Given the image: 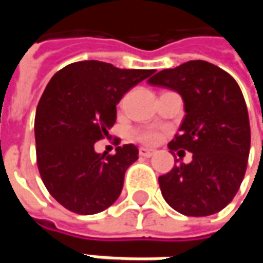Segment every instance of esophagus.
<instances>
[{
  "instance_id": "esophagus-1",
  "label": "esophagus",
  "mask_w": 263,
  "mask_h": 263,
  "mask_svg": "<svg viewBox=\"0 0 263 263\" xmlns=\"http://www.w3.org/2000/svg\"><path fill=\"white\" fill-rule=\"evenodd\" d=\"M139 154H140V157L151 158V157H154V155L157 154V151H155V149H147V147H140Z\"/></svg>"
}]
</instances>
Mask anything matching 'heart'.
<instances>
[{
	"label": "heart",
	"mask_w": 263,
	"mask_h": 263,
	"mask_svg": "<svg viewBox=\"0 0 263 263\" xmlns=\"http://www.w3.org/2000/svg\"><path fill=\"white\" fill-rule=\"evenodd\" d=\"M136 137L140 142H143V143L152 145V143L158 142L159 133H158L157 130H154V128H145V130H139L136 133Z\"/></svg>",
	"instance_id": "obj_1"
}]
</instances>
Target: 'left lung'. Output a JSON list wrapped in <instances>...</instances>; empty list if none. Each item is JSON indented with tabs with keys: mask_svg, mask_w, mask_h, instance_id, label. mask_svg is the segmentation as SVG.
Listing matches in <instances>:
<instances>
[{
	"mask_svg": "<svg viewBox=\"0 0 263 263\" xmlns=\"http://www.w3.org/2000/svg\"><path fill=\"white\" fill-rule=\"evenodd\" d=\"M147 83L183 98L186 116L168 147L173 155L178 149L193 154L190 164L158 178L162 196L187 217L217 214L238 192L250 151L248 106L237 82L222 68L193 60L159 71Z\"/></svg>",
	"mask_w": 263,
	"mask_h": 263,
	"instance_id": "left-lung-1",
	"label": "left lung"
}]
</instances>
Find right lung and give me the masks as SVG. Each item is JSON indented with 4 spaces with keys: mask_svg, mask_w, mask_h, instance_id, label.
I'll return each instance as SVG.
<instances>
[{
    "mask_svg": "<svg viewBox=\"0 0 263 263\" xmlns=\"http://www.w3.org/2000/svg\"><path fill=\"white\" fill-rule=\"evenodd\" d=\"M152 73L89 60L68 64L49 80L36 108V161L60 205L93 215L118 199L139 149L124 145L114 155H101L95 143L114 126L123 95Z\"/></svg>",
    "mask_w": 263,
    "mask_h": 263,
    "instance_id": "right-lung-1",
    "label": "right lung"
}]
</instances>
